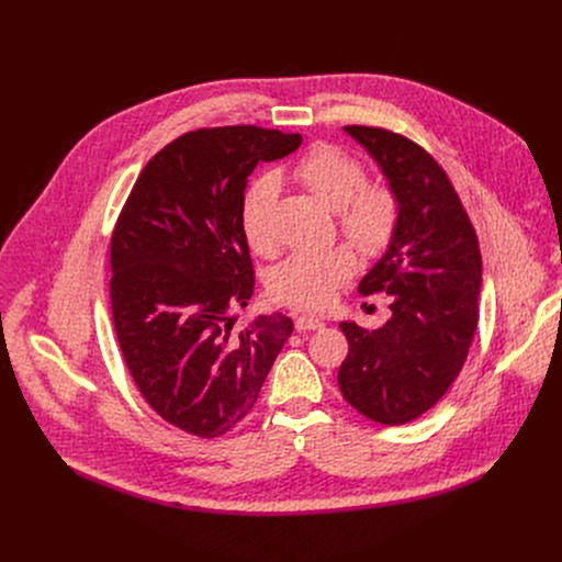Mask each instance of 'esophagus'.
Here are the masks:
<instances>
[{
	"mask_svg": "<svg viewBox=\"0 0 562 562\" xmlns=\"http://www.w3.org/2000/svg\"><path fill=\"white\" fill-rule=\"evenodd\" d=\"M323 327H325V323H323V319H317L315 315L302 313V315L295 317V329L297 331H315V329H323Z\"/></svg>",
	"mask_w": 562,
	"mask_h": 562,
	"instance_id": "esophagus-1",
	"label": "esophagus"
}]
</instances>
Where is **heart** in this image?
I'll use <instances>...</instances> for the list:
<instances>
[{"label": "heart", "mask_w": 562, "mask_h": 562, "mask_svg": "<svg viewBox=\"0 0 562 562\" xmlns=\"http://www.w3.org/2000/svg\"><path fill=\"white\" fill-rule=\"evenodd\" d=\"M286 176L336 211V224L349 243L369 258L382 256L395 239L403 204L386 182H367V169L358 157L334 144H315L289 167ZM278 182L258 178L245 193L239 222L256 254H271L273 206ZM356 258L347 245L319 251H295L269 273L267 286L273 300L297 308H323L351 278Z\"/></svg>", "instance_id": "1"}]
</instances>
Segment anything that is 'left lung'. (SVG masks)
Listing matches in <instances>:
<instances>
[{
	"mask_svg": "<svg viewBox=\"0 0 562 562\" xmlns=\"http://www.w3.org/2000/svg\"><path fill=\"white\" fill-rule=\"evenodd\" d=\"M345 131L373 155L403 215L391 247L358 286L362 295L386 293L391 317L375 331L340 323L349 353L338 384L369 420L405 425L438 403L467 360L483 260L451 180L420 144L380 126Z\"/></svg>",
	"mask_w": 562,
	"mask_h": 562,
	"instance_id": "1",
	"label": "left lung"
}]
</instances>
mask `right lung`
Returning a JSON list of instances; mask_svg holds the SVG:
<instances>
[{
    "instance_id": "1",
    "label": "right lung",
    "mask_w": 562,
    "mask_h": 562,
    "mask_svg": "<svg viewBox=\"0 0 562 562\" xmlns=\"http://www.w3.org/2000/svg\"><path fill=\"white\" fill-rule=\"evenodd\" d=\"M300 133L198 128L155 153L111 235V308L122 358L169 425L217 438L256 405L293 331L282 313L235 327L256 278L239 222L247 178Z\"/></svg>"
}]
</instances>
